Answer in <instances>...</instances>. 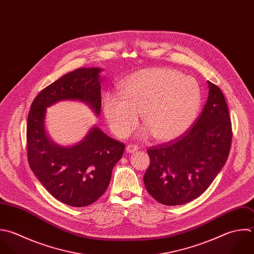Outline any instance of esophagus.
Masks as SVG:
<instances>
[{
    "label": "esophagus",
    "instance_id": "1",
    "mask_svg": "<svg viewBox=\"0 0 254 254\" xmlns=\"http://www.w3.org/2000/svg\"><path fill=\"white\" fill-rule=\"evenodd\" d=\"M126 149H127V152H128V153H133V152L137 151L138 147H137V145H135V144H128Z\"/></svg>",
    "mask_w": 254,
    "mask_h": 254
}]
</instances>
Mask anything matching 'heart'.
<instances>
[{
  "label": "heart",
  "mask_w": 254,
  "mask_h": 254,
  "mask_svg": "<svg viewBox=\"0 0 254 254\" xmlns=\"http://www.w3.org/2000/svg\"><path fill=\"white\" fill-rule=\"evenodd\" d=\"M121 94L104 98L108 125L121 138L136 127L142 113L145 134L152 133L160 141L174 140L194 125L202 105L199 83L173 69L137 71L122 84Z\"/></svg>",
  "instance_id": "1"
}]
</instances>
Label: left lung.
<instances>
[{"mask_svg":"<svg viewBox=\"0 0 254 254\" xmlns=\"http://www.w3.org/2000/svg\"><path fill=\"white\" fill-rule=\"evenodd\" d=\"M209 96L195 125L182 136L148 148L143 181L159 203L177 206L201 196L224 167L232 145V122L221 89L208 81Z\"/></svg>","mask_w":254,"mask_h":254,"instance_id":"obj_1","label":"left lung"}]
</instances>
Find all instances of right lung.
Instances as JSON below:
<instances>
[{"label":"right lung","instance_id":"right-lung-1","mask_svg":"<svg viewBox=\"0 0 254 254\" xmlns=\"http://www.w3.org/2000/svg\"><path fill=\"white\" fill-rule=\"evenodd\" d=\"M100 68L76 69L39 92L27 116L26 149L30 169L58 201L86 207L107 190L125 143L94 127L78 144L62 147L53 143L44 129L46 108L61 100H80L101 112Z\"/></svg>","mask_w":254,"mask_h":254}]
</instances>
